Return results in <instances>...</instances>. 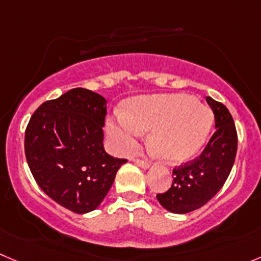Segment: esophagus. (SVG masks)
Returning <instances> with one entry per match:
<instances>
[{"mask_svg": "<svg viewBox=\"0 0 261 261\" xmlns=\"http://www.w3.org/2000/svg\"><path fill=\"white\" fill-rule=\"evenodd\" d=\"M135 163L137 164L138 166H141V168H143V169H147V168H150V163H147V161H145V160H141V159H136Z\"/></svg>", "mask_w": 261, "mask_h": 261, "instance_id": "obj_1", "label": "esophagus"}]
</instances>
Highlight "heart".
<instances>
[{"label":"heart","mask_w":261,"mask_h":261,"mask_svg":"<svg viewBox=\"0 0 261 261\" xmlns=\"http://www.w3.org/2000/svg\"><path fill=\"white\" fill-rule=\"evenodd\" d=\"M213 125L212 111L188 95H152L132 98L125 113L108 123V132L121 151H132L143 132L161 160L179 164L197 155Z\"/></svg>","instance_id":"heart-1"}]
</instances>
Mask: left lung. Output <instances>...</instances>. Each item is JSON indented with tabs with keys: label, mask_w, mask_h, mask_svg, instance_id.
Listing matches in <instances>:
<instances>
[{
	"label": "left lung",
	"mask_w": 261,
	"mask_h": 261,
	"mask_svg": "<svg viewBox=\"0 0 261 261\" xmlns=\"http://www.w3.org/2000/svg\"><path fill=\"white\" fill-rule=\"evenodd\" d=\"M215 118V132L195 160L173 169L172 187L158 193L159 202L169 212L186 214L200 209L220 191L229 175L237 152V130L223 103L206 97Z\"/></svg>",
	"instance_id": "8db88e82"
}]
</instances>
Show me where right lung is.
Returning a JSON list of instances; mask_svg holds the SVG:
<instances>
[{
  "label": "right lung",
  "mask_w": 261,
  "mask_h": 261,
  "mask_svg": "<svg viewBox=\"0 0 261 261\" xmlns=\"http://www.w3.org/2000/svg\"><path fill=\"white\" fill-rule=\"evenodd\" d=\"M106 103L89 89H70L42 103L25 129V158L37 185L76 214L97 209L126 163L103 148Z\"/></svg>",
  "instance_id": "1"
}]
</instances>
